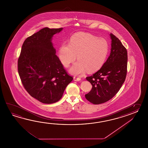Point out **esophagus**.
Here are the masks:
<instances>
[{
	"mask_svg": "<svg viewBox=\"0 0 148 148\" xmlns=\"http://www.w3.org/2000/svg\"><path fill=\"white\" fill-rule=\"evenodd\" d=\"M73 80L75 81H80L81 80V78L79 77H73Z\"/></svg>",
	"mask_w": 148,
	"mask_h": 148,
	"instance_id": "1",
	"label": "esophagus"
}]
</instances>
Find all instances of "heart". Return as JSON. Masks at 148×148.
Instances as JSON below:
<instances>
[{
  "label": "heart",
  "instance_id": "obj_1",
  "mask_svg": "<svg viewBox=\"0 0 148 148\" xmlns=\"http://www.w3.org/2000/svg\"><path fill=\"white\" fill-rule=\"evenodd\" d=\"M109 45L104 38H98L92 35L78 33L71 38L69 44L64 43L59 49V57L63 66H69L77 60L70 70L75 75L96 71L101 68L106 60Z\"/></svg>",
  "mask_w": 148,
  "mask_h": 148
}]
</instances>
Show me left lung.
Returning a JSON list of instances; mask_svg holds the SVG:
<instances>
[{"label":"left lung","instance_id":"1","mask_svg":"<svg viewBox=\"0 0 148 148\" xmlns=\"http://www.w3.org/2000/svg\"><path fill=\"white\" fill-rule=\"evenodd\" d=\"M110 56L97 72L86 77L92 85L85 97L92 104H102L110 100L119 91L127 74V52L120 40L112 33Z\"/></svg>","mask_w":148,"mask_h":148}]
</instances>
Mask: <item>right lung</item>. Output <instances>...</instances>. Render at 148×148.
<instances>
[{
    "label": "right lung",
    "instance_id": "obj_1",
    "mask_svg": "<svg viewBox=\"0 0 148 148\" xmlns=\"http://www.w3.org/2000/svg\"><path fill=\"white\" fill-rule=\"evenodd\" d=\"M62 28L45 27L27 38L18 59V72L24 87L42 103L59 101L73 80L56 54L51 42Z\"/></svg>",
    "mask_w": 148,
    "mask_h": 148
}]
</instances>
